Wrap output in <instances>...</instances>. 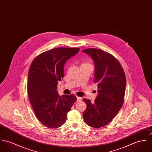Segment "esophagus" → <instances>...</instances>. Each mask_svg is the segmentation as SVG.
Segmentation results:
<instances>
[{"label":"esophagus","mask_w":152,"mask_h":152,"mask_svg":"<svg viewBox=\"0 0 152 152\" xmlns=\"http://www.w3.org/2000/svg\"><path fill=\"white\" fill-rule=\"evenodd\" d=\"M82 100V98L79 96H77V101H80Z\"/></svg>","instance_id":"1"}]
</instances>
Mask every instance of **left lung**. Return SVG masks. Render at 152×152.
Wrapping results in <instances>:
<instances>
[{"label":"left lung","instance_id":"obj_1","mask_svg":"<svg viewBox=\"0 0 152 152\" xmlns=\"http://www.w3.org/2000/svg\"><path fill=\"white\" fill-rule=\"evenodd\" d=\"M93 59L94 80L98 94L94 102L84 98L87 104L83 113L86 123L93 128L107 125L115 117L124 103L126 78L124 69L113 56L102 50L90 48L82 50Z\"/></svg>","mask_w":152,"mask_h":152}]
</instances>
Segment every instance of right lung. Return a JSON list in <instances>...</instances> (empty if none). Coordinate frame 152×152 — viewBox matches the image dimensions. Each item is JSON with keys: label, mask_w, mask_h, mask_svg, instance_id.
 Returning a JSON list of instances; mask_svg holds the SVG:
<instances>
[{"label": "right lung", "mask_w": 152, "mask_h": 152, "mask_svg": "<svg viewBox=\"0 0 152 152\" xmlns=\"http://www.w3.org/2000/svg\"><path fill=\"white\" fill-rule=\"evenodd\" d=\"M79 48L58 47L35 58L29 69L28 95L35 115L45 126L58 128L66 120L67 113L77 101L73 94L59 96L58 82L64 77L65 62Z\"/></svg>", "instance_id": "right-lung-1"}]
</instances>
